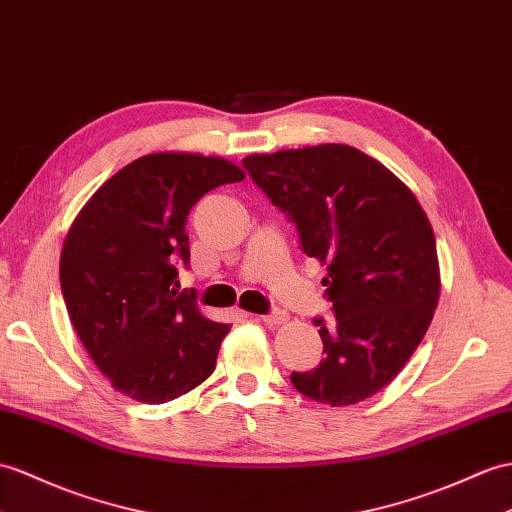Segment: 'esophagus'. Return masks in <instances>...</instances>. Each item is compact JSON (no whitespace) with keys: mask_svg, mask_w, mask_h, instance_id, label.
Listing matches in <instances>:
<instances>
[{"mask_svg":"<svg viewBox=\"0 0 512 512\" xmlns=\"http://www.w3.org/2000/svg\"><path fill=\"white\" fill-rule=\"evenodd\" d=\"M257 320L259 323H264L266 327H279V325H283L285 320H288V316H285L283 312H272V314H264V316H257Z\"/></svg>","mask_w":512,"mask_h":512,"instance_id":"obj_1","label":"esophagus"}]
</instances>
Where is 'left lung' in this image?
<instances>
[{"instance_id": "1", "label": "left lung", "mask_w": 512, "mask_h": 512, "mask_svg": "<svg viewBox=\"0 0 512 512\" xmlns=\"http://www.w3.org/2000/svg\"><path fill=\"white\" fill-rule=\"evenodd\" d=\"M290 213L307 257L327 266L336 327L316 320L325 358L292 386L327 406H353L412 358L441 296L436 240L417 196L384 163L344 144L242 159Z\"/></svg>"}]
</instances>
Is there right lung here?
<instances>
[{"mask_svg": "<svg viewBox=\"0 0 512 512\" xmlns=\"http://www.w3.org/2000/svg\"><path fill=\"white\" fill-rule=\"evenodd\" d=\"M244 176L211 154H146L115 172L71 222L61 251L63 299L82 347L122 395L168 403L216 368L231 325L178 294L174 261H189V209Z\"/></svg>", "mask_w": 512, "mask_h": 512, "instance_id": "right-lung-1", "label": "right lung"}]
</instances>
